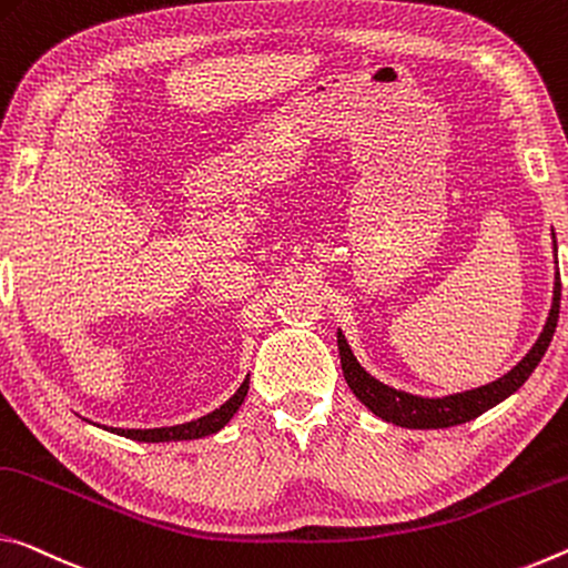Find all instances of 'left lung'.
I'll use <instances>...</instances> for the list:
<instances>
[{
    "instance_id": "left-lung-1",
    "label": "left lung",
    "mask_w": 568,
    "mask_h": 568,
    "mask_svg": "<svg viewBox=\"0 0 568 568\" xmlns=\"http://www.w3.org/2000/svg\"><path fill=\"white\" fill-rule=\"evenodd\" d=\"M559 306H561V276L556 272V284H554V304L551 312H548L546 327L541 337L536 339L531 352L518 362V365L508 372V375L498 377L496 383L483 385L476 389H468V393L448 395V397H420L403 393V389L387 387L379 383L359 367V362L352 355L347 345L345 334L337 332V347H339V359H342V372H345V379L352 393L357 395L359 403H365L372 413L383 420L399 425V427H415V430H430V427H450L468 423L473 417L483 415L490 407L504 403L508 395H514L516 389L531 377L538 362L546 355L548 345H551V337L556 332V322H559Z\"/></svg>"
}]
</instances>
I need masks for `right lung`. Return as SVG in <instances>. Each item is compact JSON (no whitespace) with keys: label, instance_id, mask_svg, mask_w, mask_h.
<instances>
[{"label":"right lung","instance_id":"add662e5","mask_svg":"<svg viewBox=\"0 0 568 568\" xmlns=\"http://www.w3.org/2000/svg\"><path fill=\"white\" fill-rule=\"evenodd\" d=\"M248 393V377L241 383V387L231 395L226 403L216 410L199 417V420L183 423V425H173V427H151V430H123V427H110L115 435H123V438L138 440V443H171V440H196L203 438V435H213L219 433L223 425H226L231 417L236 415V410L244 403V397ZM108 430V427H105Z\"/></svg>","mask_w":568,"mask_h":568}]
</instances>
